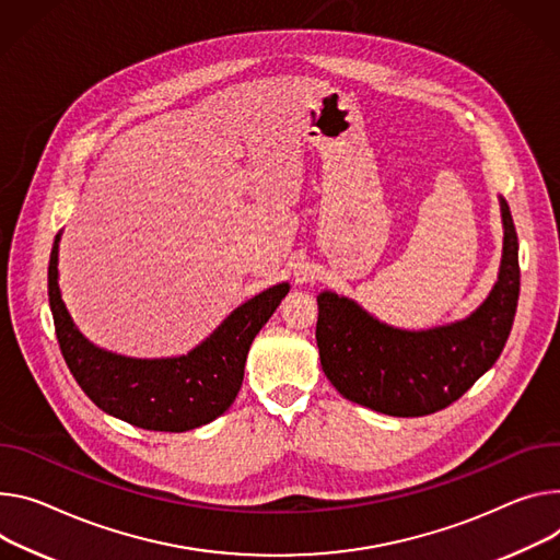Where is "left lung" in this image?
Here are the masks:
<instances>
[{"mask_svg":"<svg viewBox=\"0 0 560 560\" xmlns=\"http://www.w3.org/2000/svg\"><path fill=\"white\" fill-rule=\"evenodd\" d=\"M502 259L487 299L465 319L427 330L388 326L358 301L317 296V346L330 384L350 401L384 416L420 418L463 397L500 358L521 292L518 236L502 196Z\"/></svg>","mask_w":560,"mask_h":560,"instance_id":"8db88e82","label":"left lung"}]
</instances>
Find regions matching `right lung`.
Wrapping results in <instances>:
<instances>
[{
	"label": "right lung",
	"instance_id": "add662e5",
	"mask_svg": "<svg viewBox=\"0 0 560 560\" xmlns=\"http://www.w3.org/2000/svg\"><path fill=\"white\" fill-rule=\"evenodd\" d=\"M60 236L48 261V303L62 358L86 397L105 413L147 431L183 433L223 416L241 390L254 337L290 285L283 281L247 299L180 358H125L89 341L71 319L58 283Z\"/></svg>",
	"mask_w": 560,
	"mask_h": 560
}]
</instances>
